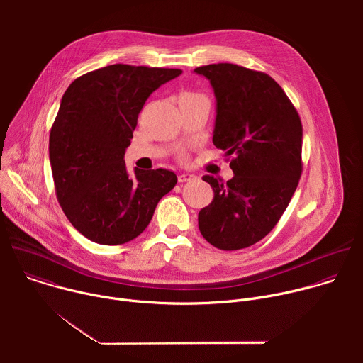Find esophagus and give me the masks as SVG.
Masks as SVG:
<instances>
[{"mask_svg": "<svg viewBox=\"0 0 363 363\" xmlns=\"http://www.w3.org/2000/svg\"><path fill=\"white\" fill-rule=\"evenodd\" d=\"M195 179V175H192V174H181L179 177H178V181L179 182H191V181H194Z\"/></svg>", "mask_w": 363, "mask_h": 363, "instance_id": "1", "label": "esophagus"}]
</instances>
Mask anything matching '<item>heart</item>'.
Wrapping results in <instances>:
<instances>
[{"mask_svg": "<svg viewBox=\"0 0 363 363\" xmlns=\"http://www.w3.org/2000/svg\"><path fill=\"white\" fill-rule=\"evenodd\" d=\"M182 157H184V155H182Z\"/></svg>", "mask_w": 363, "mask_h": 363, "instance_id": "1", "label": "heart"}]
</instances>
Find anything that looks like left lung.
Returning <instances> with one entry per match:
<instances>
[{"mask_svg":"<svg viewBox=\"0 0 363 363\" xmlns=\"http://www.w3.org/2000/svg\"><path fill=\"white\" fill-rule=\"evenodd\" d=\"M217 99L213 142L233 155L234 177L205 175L213 202L198 214L202 237L225 251L263 240L279 223L303 171V126L280 84L263 72L231 63L201 66Z\"/></svg>","mask_w":363,"mask_h":363,"instance_id":"left-lung-1","label":"left lung"}]
</instances>
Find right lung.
I'll use <instances>...</instances> for the list:
<instances>
[{
    "mask_svg": "<svg viewBox=\"0 0 363 363\" xmlns=\"http://www.w3.org/2000/svg\"><path fill=\"white\" fill-rule=\"evenodd\" d=\"M179 69L112 65L77 77L50 130L56 195L72 225L90 241L125 244L147 227L160 199L177 185L168 169L129 177L130 145L146 99Z\"/></svg>",
    "mask_w": 363,
    "mask_h": 363,
    "instance_id": "1",
    "label": "right lung"
}]
</instances>
